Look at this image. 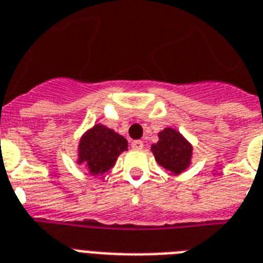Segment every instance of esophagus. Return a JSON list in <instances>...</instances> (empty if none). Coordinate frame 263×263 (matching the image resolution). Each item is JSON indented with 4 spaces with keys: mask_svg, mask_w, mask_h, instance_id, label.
<instances>
[{
    "mask_svg": "<svg viewBox=\"0 0 263 263\" xmlns=\"http://www.w3.org/2000/svg\"><path fill=\"white\" fill-rule=\"evenodd\" d=\"M143 146H144V143H143L142 140H134V142L131 143V147L134 150H142Z\"/></svg>",
    "mask_w": 263,
    "mask_h": 263,
    "instance_id": "34e87169",
    "label": "esophagus"
}]
</instances>
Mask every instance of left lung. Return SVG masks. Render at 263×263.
<instances>
[{
	"label": "left lung",
	"instance_id": "left-lung-1",
	"mask_svg": "<svg viewBox=\"0 0 263 263\" xmlns=\"http://www.w3.org/2000/svg\"><path fill=\"white\" fill-rule=\"evenodd\" d=\"M157 143L151 146L155 161L158 165L166 168L167 172L178 176L185 172L192 163L193 146L185 136L174 128H165L158 134Z\"/></svg>",
	"mask_w": 263,
	"mask_h": 263
}]
</instances>
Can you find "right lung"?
<instances>
[{"label":"right lung","instance_id":"1","mask_svg":"<svg viewBox=\"0 0 263 263\" xmlns=\"http://www.w3.org/2000/svg\"><path fill=\"white\" fill-rule=\"evenodd\" d=\"M128 150V142L112 128L95 124L80 139L77 163L82 165L91 176L104 174L116 163L123 151Z\"/></svg>","mask_w":263,"mask_h":263}]
</instances>
